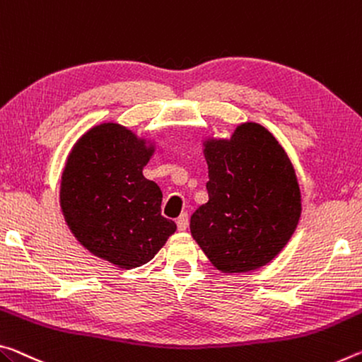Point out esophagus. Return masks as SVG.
<instances>
[{"mask_svg":"<svg viewBox=\"0 0 362 362\" xmlns=\"http://www.w3.org/2000/svg\"><path fill=\"white\" fill-rule=\"evenodd\" d=\"M177 227H179V230H185L188 227V214L187 212H182V214L177 217Z\"/></svg>","mask_w":362,"mask_h":362,"instance_id":"obj_1","label":"esophagus"}]
</instances>
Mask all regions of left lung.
<instances>
[{
  "label": "left lung",
  "instance_id": "left-lung-1",
  "mask_svg": "<svg viewBox=\"0 0 362 362\" xmlns=\"http://www.w3.org/2000/svg\"><path fill=\"white\" fill-rule=\"evenodd\" d=\"M209 202L190 219L193 238L222 272L253 271L288 242L301 214L295 169L259 124L238 125L230 140L206 143Z\"/></svg>",
  "mask_w": 362,
  "mask_h": 362
}]
</instances>
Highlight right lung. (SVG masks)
Wrapping results in <instances>:
<instances>
[{"mask_svg": "<svg viewBox=\"0 0 362 362\" xmlns=\"http://www.w3.org/2000/svg\"><path fill=\"white\" fill-rule=\"evenodd\" d=\"M151 153L130 130L101 124L76 143L62 174L67 226L85 248L119 267L150 262L177 228L160 214L159 187L143 177Z\"/></svg>", "mask_w": 362, "mask_h": 362, "instance_id": "right-lung-1", "label": "right lung"}]
</instances>
